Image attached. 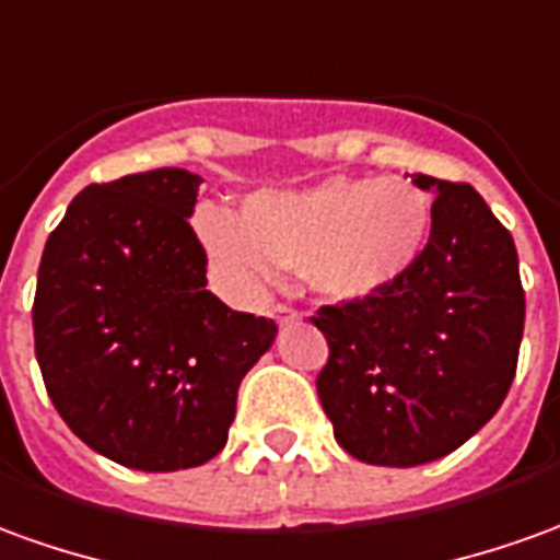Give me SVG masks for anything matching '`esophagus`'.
<instances>
[{"label":"esophagus","mask_w":560,"mask_h":560,"mask_svg":"<svg viewBox=\"0 0 560 560\" xmlns=\"http://www.w3.org/2000/svg\"><path fill=\"white\" fill-rule=\"evenodd\" d=\"M269 318L276 320V324H293V320H300V312L291 306H272L269 308Z\"/></svg>","instance_id":"34e87169"}]
</instances>
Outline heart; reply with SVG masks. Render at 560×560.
<instances>
[{"label": "heart", "mask_w": 560, "mask_h": 560, "mask_svg": "<svg viewBox=\"0 0 560 560\" xmlns=\"http://www.w3.org/2000/svg\"><path fill=\"white\" fill-rule=\"evenodd\" d=\"M197 240L226 288L248 293L276 267H300L330 303H361L397 288L424 257L430 199L406 178L330 175L306 187L245 197L240 218L197 214Z\"/></svg>", "instance_id": "obj_1"}]
</instances>
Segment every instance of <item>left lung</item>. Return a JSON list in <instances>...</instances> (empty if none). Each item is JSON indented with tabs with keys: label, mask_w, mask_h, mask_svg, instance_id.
Masks as SVG:
<instances>
[{
	"label": "left lung",
	"mask_w": 560,
	"mask_h": 560,
	"mask_svg": "<svg viewBox=\"0 0 560 560\" xmlns=\"http://www.w3.org/2000/svg\"><path fill=\"white\" fill-rule=\"evenodd\" d=\"M433 199L424 257L382 296L324 306L318 397L336 443L375 467L445 457L494 418L525 330L510 230L470 185L416 175Z\"/></svg>",
	"instance_id": "left-lung-1"
}]
</instances>
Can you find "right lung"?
Returning a JSON list of instances; mask_svg holds the SVG:
<instances>
[{"mask_svg":"<svg viewBox=\"0 0 560 560\" xmlns=\"http://www.w3.org/2000/svg\"><path fill=\"white\" fill-rule=\"evenodd\" d=\"M199 182L166 166L84 187L38 267L35 358L50 402L81 443L132 470L212 460L242 378L279 334L206 291L187 224Z\"/></svg>","mask_w":560,"mask_h":560,"instance_id":"1","label":"right lung"}]
</instances>
